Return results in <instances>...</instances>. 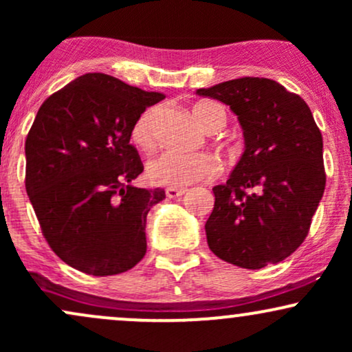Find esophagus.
<instances>
[{"label": "esophagus", "mask_w": 352, "mask_h": 352, "mask_svg": "<svg viewBox=\"0 0 352 352\" xmlns=\"http://www.w3.org/2000/svg\"><path fill=\"white\" fill-rule=\"evenodd\" d=\"M187 192L185 188H175V187H167L165 188V195L168 197V199H179V197L184 195V193Z\"/></svg>", "instance_id": "1"}]
</instances>
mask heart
<instances>
[{
  "instance_id": "obj_1",
  "label": "heart",
  "mask_w": 352,
  "mask_h": 352,
  "mask_svg": "<svg viewBox=\"0 0 352 352\" xmlns=\"http://www.w3.org/2000/svg\"><path fill=\"white\" fill-rule=\"evenodd\" d=\"M193 117L207 132H217L227 122V112L217 102H200L192 109ZM160 109L147 107L137 117L131 129V137L137 147L152 151L157 145V119ZM217 164L207 153H180L167 151L153 157L147 164V179L152 184L182 188L195 182L215 175Z\"/></svg>"
}]
</instances>
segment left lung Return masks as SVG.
<instances>
[{"instance_id":"8db88e82","label":"left lung","mask_w":352,"mask_h":352,"mask_svg":"<svg viewBox=\"0 0 352 352\" xmlns=\"http://www.w3.org/2000/svg\"><path fill=\"white\" fill-rule=\"evenodd\" d=\"M197 94L230 106L245 137L227 184L213 187L210 250L240 268L280 263L305 241L326 187L322 135L308 104L265 78L232 79Z\"/></svg>"}]
</instances>
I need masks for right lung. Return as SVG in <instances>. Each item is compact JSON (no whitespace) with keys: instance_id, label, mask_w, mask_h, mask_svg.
I'll return each mask as SVG.
<instances>
[{"instance_id":"right-lung-1","label":"right lung","mask_w":352,"mask_h":352,"mask_svg":"<svg viewBox=\"0 0 352 352\" xmlns=\"http://www.w3.org/2000/svg\"><path fill=\"white\" fill-rule=\"evenodd\" d=\"M165 98L89 72L43 102L26 137V192L47 245L92 276L134 268L162 188L132 187L144 170L131 129Z\"/></svg>"}]
</instances>
